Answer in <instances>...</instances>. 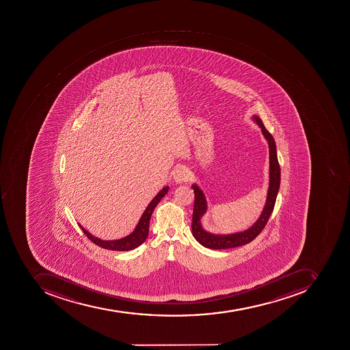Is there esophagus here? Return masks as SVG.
<instances>
[{"label": "esophagus", "instance_id": "34e87169", "mask_svg": "<svg viewBox=\"0 0 350 350\" xmlns=\"http://www.w3.org/2000/svg\"><path fill=\"white\" fill-rule=\"evenodd\" d=\"M189 172L188 169L184 166L178 167L174 172V180L176 183L181 184L187 182L189 178Z\"/></svg>", "mask_w": 350, "mask_h": 350}]
</instances>
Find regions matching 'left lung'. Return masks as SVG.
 <instances>
[{
    "label": "left lung",
    "instance_id": "left-lung-1",
    "mask_svg": "<svg viewBox=\"0 0 350 350\" xmlns=\"http://www.w3.org/2000/svg\"><path fill=\"white\" fill-rule=\"evenodd\" d=\"M254 122L258 124L262 131L265 139L267 140L269 147V185H268L267 198L264 205L263 212L260 213L258 218L250 228L241 232H235L231 234H214L203 229L201 224V218L208 211V202L204 193L197 184H193L191 188L195 193V204H193V224L191 231L193 237L198 243H201L205 248L210 249H229L235 247L243 246L246 243L254 241L262 230L265 227L269 219L270 215L275 208V199L280 188V180H281V172H280L279 162H278L277 147L273 135L266 130L263 122L258 116L252 117Z\"/></svg>",
    "mask_w": 350,
    "mask_h": 350
}]
</instances>
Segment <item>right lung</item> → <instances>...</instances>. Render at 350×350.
Segmentation results:
<instances>
[{"label":"right lung","mask_w":350,"mask_h":350,"mask_svg":"<svg viewBox=\"0 0 350 350\" xmlns=\"http://www.w3.org/2000/svg\"><path fill=\"white\" fill-rule=\"evenodd\" d=\"M168 186H165L163 189L159 191L157 196L153 198L152 201L148 204L145 212L142 213V217L138 221L137 226L132 233L129 234L128 237H122L120 239H113V241H102L98 237H94L90 232L85 230L84 228L79 224L82 231L92 243H96V246L101 247L103 249H109L113 251H129L132 249L137 248L144 241L147 239L148 234H149V222L151 215L154 211L155 206L159 204V201L162 200V198L165 197L168 193Z\"/></svg>","instance_id":"1"}]
</instances>
